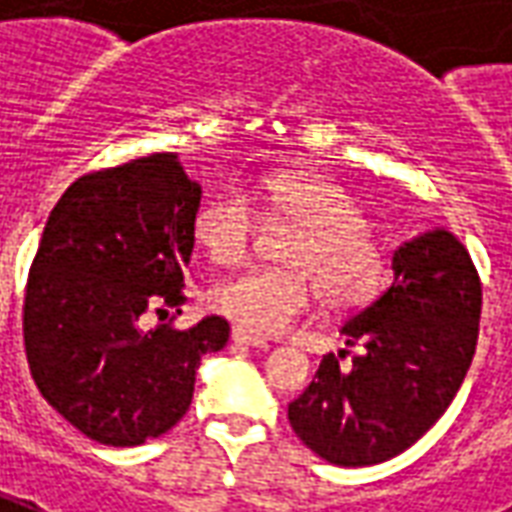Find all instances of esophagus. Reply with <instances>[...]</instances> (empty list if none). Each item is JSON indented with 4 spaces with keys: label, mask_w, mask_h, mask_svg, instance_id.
Segmentation results:
<instances>
[{
    "label": "esophagus",
    "mask_w": 512,
    "mask_h": 512,
    "mask_svg": "<svg viewBox=\"0 0 512 512\" xmlns=\"http://www.w3.org/2000/svg\"><path fill=\"white\" fill-rule=\"evenodd\" d=\"M231 341L237 343V346H251V349H270V343L264 341V338H256V335L245 333L240 327L231 330Z\"/></svg>",
    "instance_id": "1"
}]
</instances>
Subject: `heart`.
<instances>
[{"label":"heart","instance_id":"1","mask_svg":"<svg viewBox=\"0 0 512 512\" xmlns=\"http://www.w3.org/2000/svg\"><path fill=\"white\" fill-rule=\"evenodd\" d=\"M253 193L272 218L302 226L286 251L292 270H245L212 286L210 305L240 330L278 335L319 297L330 311H352L382 281V251L365 229V212L346 188L313 171H275ZM261 215L251 190L229 185L201 204L193 237L215 264H240L251 253Z\"/></svg>","mask_w":512,"mask_h":512}]
</instances>
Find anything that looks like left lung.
<instances>
[{
    "mask_svg": "<svg viewBox=\"0 0 512 512\" xmlns=\"http://www.w3.org/2000/svg\"><path fill=\"white\" fill-rule=\"evenodd\" d=\"M480 308V275L450 231L404 242L387 292L343 324L346 346H360L352 368L327 354L289 404L294 434L335 466L404 453L453 404L475 357Z\"/></svg>",
    "mask_w": 512,
    "mask_h": 512,
    "instance_id": "1",
    "label": "left lung"
}]
</instances>
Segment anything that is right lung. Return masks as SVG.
Masks as SVG:
<instances>
[{
  "label": "right lung",
  "mask_w": 512,
  "mask_h": 512,
  "mask_svg": "<svg viewBox=\"0 0 512 512\" xmlns=\"http://www.w3.org/2000/svg\"><path fill=\"white\" fill-rule=\"evenodd\" d=\"M199 182L174 152L78 177L48 215L24 297L37 390L100 445L136 447L177 425L201 357L229 341L207 316L149 327L185 302Z\"/></svg>",
  "instance_id": "obj_1"
}]
</instances>
